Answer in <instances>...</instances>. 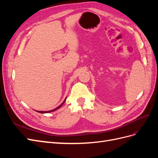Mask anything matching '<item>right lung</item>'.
I'll list each match as a JSON object with an SVG mask.
<instances>
[{
    "label": "right lung",
    "mask_w": 158,
    "mask_h": 158,
    "mask_svg": "<svg viewBox=\"0 0 158 158\" xmlns=\"http://www.w3.org/2000/svg\"><path fill=\"white\" fill-rule=\"evenodd\" d=\"M66 99H64V101L63 102V103H62L61 105H60V106H59V107H57L56 108H55V109H52V110H50V111H37V112H39V113H51V112H52V111H56V109H59L62 106H63V105L64 104V103L65 102V101H66Z\"/></svg>",
    "instance_id": "obj_1"
}]
</instances>
